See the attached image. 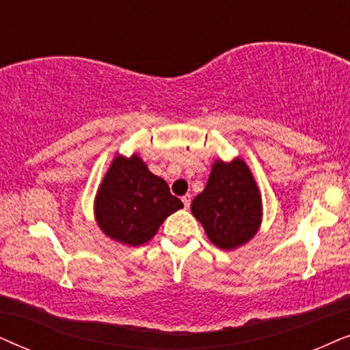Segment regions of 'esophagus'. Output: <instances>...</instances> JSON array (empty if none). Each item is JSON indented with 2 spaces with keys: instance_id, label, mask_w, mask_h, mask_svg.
I'll return each mask as SVG.
<instances>
[{
  "instance_id": "34e87169",
  "label": "esophagus",
  "mask_w": 350,
  "mask_h": 350,
  "mask_svg": "<svg viewBox=\"0 0 350 350\" xmlns=\"http://www.w3.org/2000/svg\"><path fill=\"white\" fill-rule=\"evenodd\" d=\"M190 202H192V195H190V193H185L184 197H183V203H184L185 209H189V208H190Z\"/></svg>"
}]
</instances>
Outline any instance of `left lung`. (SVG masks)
<instances>
[{"mask_svg": "<svg viewBox=\"0 0 350 350\" xmlns=\"http://www.w3.org/2000/svg\"><path fill=\"white\" fill-rule=\"evenodd\" d=\"M260 193L243 160L216 161L204 190L192 202L193 216L208 239L222 250H235L259 229Z\"/></svg>", "mask_w": 350, "mask_h": 350, "instance_id": "8db88e82", "label": "left lung"}]
</instances>
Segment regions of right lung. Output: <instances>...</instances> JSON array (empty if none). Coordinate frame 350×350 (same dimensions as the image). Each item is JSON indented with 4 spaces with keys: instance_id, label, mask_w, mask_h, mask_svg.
<instances>
[{
    "instance_id": "1",
    "label": "right lung",
    "mask_w": 350,
    "mask_h": 350,
    "mask_svg": "<svg viewBox=\"0 0 350 350\" xmlns=\"http://www.w3.org/2000/svg\"><path fill=\"white\" fill-rule=\"evenodd\" d=\"M180 208L183 202L137 155L116 157L96 197V219L102 232L131 246L147 243L161 222Z\"/></svg>"
}]
</instances>
